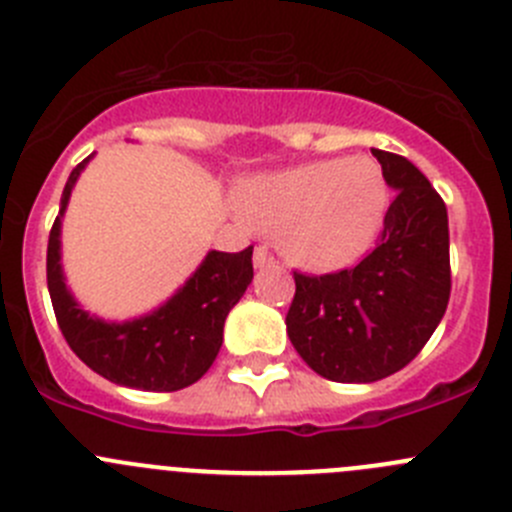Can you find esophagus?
<instances>
[{"instance_id":"34e87169","label":"esophagus","mask_w":512,"mask_h":512,"mask_svg":"<svg viewBox=\"0 0 512 512\" xmlns=\"http://www.w3.org/2000/svg\"><path fill=\"white\" fill-rule=\"evenodd\" d=\"M252 262H255V267H270L275 265V257H272V252L267 250L265 245L255 247V257H252Z\"/></svg>"}]
</instances>
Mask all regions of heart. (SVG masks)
Instances as JSON below:
<instances>
[{"instance_id": "obj_1", "label": "heart", "mask_w": 512, "mask_h": 512, "mask_svg": "<svg viewBox=\"0 0 512 512\" xmlns=\"http://www.w3.org/2000/svg\"><path fill=\"white\" fill-rule=\"evenodd\" d=\"M240 219L283 229V250L310 270H333L364 252L386 207L376 161L323 159L260 176L240 194Z\"/></svg>"}]
</instances>
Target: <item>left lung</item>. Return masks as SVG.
Wrapping results in <instances>:
<instances>
[{"instance_id": "8db88e82", "label": "left lung", "mask_w": 512, "mask_h": 512, "mask_svg": "<svg viewBox=\"0 0 512 512\" xmlns=\"http://www.w3.org/2000/svg\"><path fill=\"white\" fill-rule=\"evenodd\" d=\"M396 197L376 247L353 267L308 275L295 270L285 323L295 351L315 374L369 384L414 361L450 303L447 207L409 159L371 148Z\"/></svg>"}]
</instances>
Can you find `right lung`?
<instances>
[{
	"label": "right lung",
	"instance_id": "add662e5",
	"mask_svg": "<svg viewBox=\"0 0 512 512\" xmlns=\"http://www.w3.org/2000/svg\"><path fill=\"white\" fill-rule=\"evenodd\" d=\"M80 161L62 189L60 214L47 242V290L62 336L85 366L113 384L143 391H179L207 374L222 346L224 318L252 283V245L209 252L189 283L156 313L128 323H103L78 308L60 272V217L85 169Z\"/></svg>",
	"mask_w": 512,
	"mask_h": 512
}]
</instances>
